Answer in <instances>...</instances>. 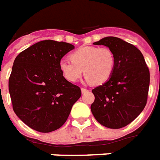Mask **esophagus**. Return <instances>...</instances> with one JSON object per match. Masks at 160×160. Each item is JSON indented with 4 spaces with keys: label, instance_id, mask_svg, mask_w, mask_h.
Here are the masks:
<instances>
[{
    "label": "esophagus",
    "instance_id": "34e87169",
    "mask_svg": "<svg viewBox=\"0 0 160 160\" xmlns=\"http://www.w3.org/2000/svg\"><path fill=\"white\" fill-rule=\"evenodd\" d=\"M89 90H87V89H85V88H81V92H82V94H85V93L88 92Z\"/></svg>",
    "mask_w": 160,
    "mask_h": 160
}]
</instances>
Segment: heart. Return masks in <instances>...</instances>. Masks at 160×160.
Returning <instances> with one entry per match:
<instances>
[{
    "label": "heart",
    "instance_id": "1",
    "mask_svg": "<svg viewBox=\"0 0 160 160\" xmlns=\"http://www.w3.org/2000/svg\"><path fill=\"white\" fill-rule=\"evenodd\" d=\"M70 59L60 61V71L70 82H76L84 70L87 81L102 85L111 77L115 67V57L108 47L83 46L74 51Z\"/></svg>",
    "mask_w": 160,
    "mask_h": 160
}]
</instances>
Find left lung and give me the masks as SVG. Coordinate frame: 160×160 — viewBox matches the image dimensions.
Here are the masks:
<instances>
[{
	"label": "left lung",
	"instance_id": "left-lung-1",
	"mask_svg": "<svg viewBox=\"0 0 160 160\" xmlns=\"http://www.w3.org/2000/svg\"><path fill=\"white\" fill-rule=\"evenodd\" d=\"M94 45H103L113 51L115 67L105 84L92 90L95 101L90 109L100 124L120 129L136 119L146 105L149 68L139 49L121 39L108 36Z\"/></svg>",
	"mask_w": 160,
	"mask_h": 160
}]
</instances>
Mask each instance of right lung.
<instances>
[{
    "label": "right lung",
    "instance_id": "obj_1",
    "mask_svg": "<svg viewBox=\"0 0 160 160\" xmlns=\"http://www.w3.org/2000/svg\"><path fill=\"white\" fill-rule=\"evenodd\" d=\"M75 48L51 40L34 44L14 60L9 92L14 112L32 129L56 130L67 120L81 95L80 88L69 82L60 70V61Z\"/></svg>",
    "mask_w": 160,
    "mask_h": 160
}]
</instances>
